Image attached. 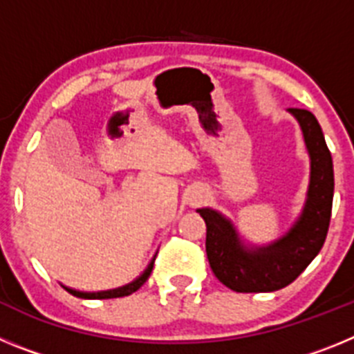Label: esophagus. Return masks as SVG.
Returning <instances> with one entry per match:
<instances>
[{
  "label": "esophagus",
  "instance_id": "34e87169",
  "mask_svg": "<svg viewBox=\"0 0 354 354\" xmlns=\"http://www.w3.org/2000/svg\"><path fill=\"white\" fill-rule=\"evenodd\" d=\"M202 200H204V195H202L200 192H195L192 196H189V205H198Z\"/></svg>",
  "mask_w": 354,
  "mask_h": 354
}]
</instances>
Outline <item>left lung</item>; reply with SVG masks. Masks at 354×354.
<instances>
[{
    "instance_id": "obj_1",
    "label": "left lung",
    "mask_w": 354,
    "mask_h": 354,
    "mask_svg": "<svg viewBox=\"0 0 354 354\" xmlns=\"http://www.w3.org/2000/svg\"><path fill=\"white\" fill-rule=\"evenodd\" d=\"M298 120L310 158V183L298 220L270 245H248L221 212H196L207 227L205 252L212 273L236 292H271L294 282L315 259L326 239L333 204V161L317 118L306 109L289 108Z\"/></svg>"
}]
</instances>
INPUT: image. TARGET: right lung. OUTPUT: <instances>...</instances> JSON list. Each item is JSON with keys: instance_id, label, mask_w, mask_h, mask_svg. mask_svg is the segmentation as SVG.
Instances as JSON below:
<instances>
[{"instance_id": "add662e5", "label": "right lung", "mask_w": 354, "mask_h": 354, "mask_svg": "<svg viewBox=\"0 0 354 354\" xmlns=\"http://www.w3.org/2000/svg\"><path fill=\"white\" fill-rule=\"evenodd\" d=\"M154 261H156V255H154V259L150 261V264L145 268V271H143V273L140 274L136 280H133V282L127 283V286L117 287V289L99 290V292H83V290L71 289V287H65V286H64V289L67 290V292H71L72 296H76V298H83V299H109V298H122V296H129V294H133L134 290H138L140 287L147 282V278L150 277V273H152V268H154Z\"/></svg>"}]
</instances>
